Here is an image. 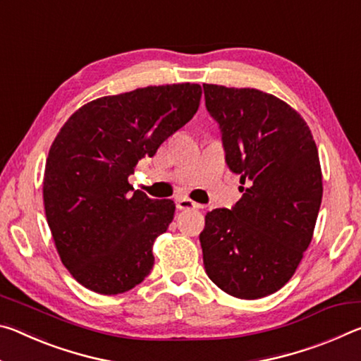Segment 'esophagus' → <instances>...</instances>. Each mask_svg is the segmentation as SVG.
<instances>
[{"label":"esophagus","mask_w":361,"mask_h":361,"mask_svg":"<svg viewBox=\"0 0 361 361\" xmlns=\"http://www.w3.org/2000/svg\"><path fill=\"white\" fill-rule=\"evenodd\" d=\"M176 209L178 210H197V209H200V205L197 202H194V200H191V199L181 197L176 200Z\"/></svg>","instance_id":"obj_1"}]
</instances>
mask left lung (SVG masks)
<instances>
[{
  "label": "left lung",
  "mask_w": 361,
  "mask_h": 361,
  "mask_svg": "<svg viewBox=\"0 0 361 361\" xmlns=\"http://www.w3.org/2000/svg\"><path fill=\"white\" fill-rule=\"evenodd\" d=\"M204 92L243 192L232 210L205 215V272L231 296L264 298L293 277L312 240L323 194L319 151L301 114L276 95L216 84Z\"/></svg>",
  "instance_id": "1"
}]
</instances>
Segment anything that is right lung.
<instances>
[{
    "instance_id": "1",
    "label": "right lung",
    "mask_w": 361,
    "mask_h": 361,
    "mask_svg": "<svg viewBox=\"0 0 361 361\" xmlns=\"http://www.w3.org/2000/svg\"><path fill=\"white\" fill-rule=\"evenodd\" d=\"M199 84L148 85L100 97L73 113L49 149L42 197L63 266L85 288L119 295L154 264L152 243L172 223L173 200L129 183L138 161L197 113Z\"/></svg>"
}]
</instances>
